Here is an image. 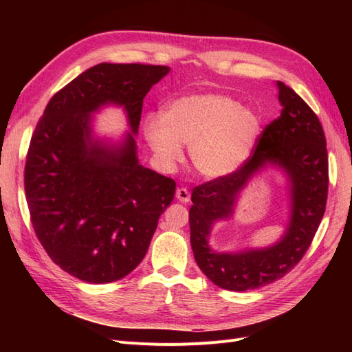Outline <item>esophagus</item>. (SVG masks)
I'll return each mask as SVG.
<instances>
[{
  "instance_id": "esophagus-1",
  "label": "esophagus",
  "mask_w": 352,
  "mask_h": 352,
  "mask_svg": "<svg viewBox=\"0 0 352 352\" xmlns=\"http://www.w3.org/2000/svg\"><path fill=\"white\" fill-rule=\"evenodd\" d=\"M176 198L180 201V202H189V199H190V194H189V190L186 189V188H179L177 190H176Z\"/></svg>"
}]
</instances>
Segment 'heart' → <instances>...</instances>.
<instances>
[{"mask_svg": "<svg viewBox=\"0 0 352 352\" xmlns=\"http://www.w3.org/2000/svg\"><path fill=\"white\" fill-rule=\"evenodd\" d=\"M260 132L258 117L228 95L194 94L150 114L144 133L163 163L173 164L189 145L190 163L202 176L225 177L245 163Z\"/></svg>", "mask_w": 352, "mask_h": 352, "instance_id": "obj_1", "label": "heart"}]
</instances>
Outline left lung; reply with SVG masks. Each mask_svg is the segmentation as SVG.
I'll return each instance as SVG.
<instances>
[{
    "instance_id": "8db88e82",
    "label": "left lung",
    "mask_w": 352,
    "mask_h": 352,
    "mask_svg": "<svg viewBox=\"0 0 352 352\" xmlns=\"http://www.w3.org/2000/svg\"><path fill=\"white\" fill-rule=\"evenodd\" d=\"M282 113L264 127L254 154L225 177L192 190L190 245L201 272L228 291L257 289L278 280L301 261L323 219L329 186L326 138L320 120L294 89L278 82ZM269 162L280 166L292 184V217L285 235L269 249L216 253L208 245L210 228L230 218L239 192Z\"/></svg>"
}]
</instances>
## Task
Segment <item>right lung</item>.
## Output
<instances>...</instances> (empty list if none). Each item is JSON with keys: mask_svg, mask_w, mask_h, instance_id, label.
Instances as JSON below:
<instances>
[{"mask_svg": "<svg viewBox=\"0 0 352 352\" xmlns=\"http://www.w3.org/2000/svg\"><path fill=\"white\" fill-rule=\"evenodd\" d=\"M167 66L101 63L47 104L32 135L25 192L36 238L50 258L83 282L120 280L142 261L176 182L140 164L142 102ZM123 107L133 133L120 146L91 135L90 116Z\"/></svg>", "mask_w": 352, "mask_h": 352, "instance_id": "obj_1", "label": "right lung"}]
</instances>
